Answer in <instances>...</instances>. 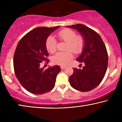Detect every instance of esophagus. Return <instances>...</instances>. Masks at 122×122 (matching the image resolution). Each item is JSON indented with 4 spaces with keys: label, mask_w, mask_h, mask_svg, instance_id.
<instances>
[{
    "label": "esophagus",
    "mask_w": 122,
    "mask_h": 122,
    "mask_svg": "<svg viewBox=\"0 0 122 122\" xmlns=\"http://www.w3.org/2000/svg\"><path fill=\"white\" fill-rule=\"evenodd\" d=\"M66 68V66H61V69H64Z\"/></svg>",
    "instance_id": "34e87169"
}]
</instances>
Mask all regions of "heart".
<instances>
[{"mask_svg":"<svg viewBox=\"0 0 122 122\" xmlns=\"http://www.w3.org/2000/svg\"><path fill=\"white\" fill-rule=\"evenodd\" d=\"M57 36L60 41L66 43L65 52H58L52 57V62L54 64L66 66L73 59V56L70 51L78 54L82 51L85 41L81 36H76V33L73 30L64 29L58 31ZM56 39L52 36H49L46 41V46L48 52L54 53L56 50ZM69 50H71L69 51Z\"/></svg>","mask_w":122,"mask_h":122,"instance_id":"b5f03b06","label":"heart"}]
</instances>
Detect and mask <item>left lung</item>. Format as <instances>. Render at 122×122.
Segmentation results:
<instances>
[{
  "label": "left lung",
  "instance_id": "obj_1",
  "mask_svg": "<svg viewBox=\"0 0 122 122\" xmlns=\"http://www.w3.org/2000/svg\"><path fill=\"white\" fill-rule=\"evenodd\" d=\"M66 26L79 31L85 41L83 52L76 59L79 62H84L85 66L82 69L73 68L69 83L77 91H92L101 83L107 69L108 56L106 46L98 33L84 25Z\"/></svg>",
  "mask_w": 122,
  "mask_h": 122
}]
</instances>
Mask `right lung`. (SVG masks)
Segmentation results:
<instances>
[{
  "label": "right lung",
  "instance_id": "right-lung-1",
  "mask_svg": "<svg viewBox=\"0 0 122 122\" xmlns=\"http://www.w3.org/2000/svg\"><path fill=\"white\" fill-rule=\"evenodd\" d=\"M55 27H38L26 34L18 43L14 52L13 66L16 77L21 86L34 94H42L54 88L59 66L41 68V63L49 61L46 41Z\"/></svg>",
  "mask_w": 122,
  "mask_h": 122
}]
</instances>
